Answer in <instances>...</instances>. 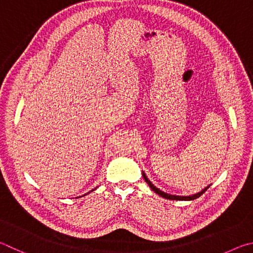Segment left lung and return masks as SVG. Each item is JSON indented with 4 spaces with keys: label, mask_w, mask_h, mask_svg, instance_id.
<instances>
[{
    "label": "left lung",
    "mask_w": 253,
    "mask_h": 253,
    "mask_svg": "<svg viewBox=\"0 0 253 253\" xmlns=\"http://www.w3.org/2000/svg\"><path fill=\"white\" fill-rule=\"evenodd\" d=\"M142 175H143V179L145 180V182L148 183V185H149L150 188H151L152 191H154V192H156L157 194H159V196L162 197V198H165V199H169V200L191 201V200H194V199H197V198H199V197H201L202 194L205 193V192L207 191V190L210 188V185H208V187H206L205 189H202L200 192H198V193H194V194H191V196H175V194H169V193H167V192H165V191H161L160 189L157 188L156 185H154V184H152V182H151V181H150V180L148 179V176L145 175V173H144L143 171H142Z\"/></svg>",
    "instance_id": "obj_1"
}]
</instances>
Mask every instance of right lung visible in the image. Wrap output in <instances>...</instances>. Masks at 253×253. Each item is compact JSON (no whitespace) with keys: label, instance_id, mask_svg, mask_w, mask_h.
Here are the masks:
<instances>
[{"label":"right lung","instance_id":"add662e5","mask_svg":"<svg viewBox=\"0 0 253 253\" xmlns=\"http://www.w3.org/2000/svg\"><path fill=\"white\" fill-rule=\"evenodd\" d=\"M96 188H97V187H96ZM96 188H95V189H93V190H91V191H94V190H96ZM91 191H90V192H91ZM90 192H87L86 194H88ZM86 194H84V196H86ZM81 197H83V196H81Z\"/></svg>","mask_w":253,"mask_h":253}]
</instances>
